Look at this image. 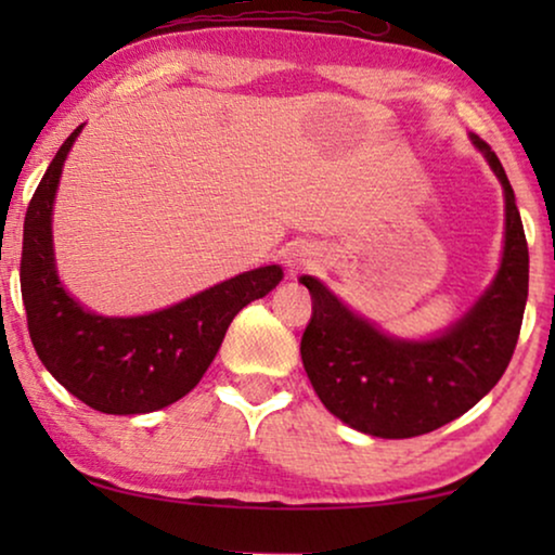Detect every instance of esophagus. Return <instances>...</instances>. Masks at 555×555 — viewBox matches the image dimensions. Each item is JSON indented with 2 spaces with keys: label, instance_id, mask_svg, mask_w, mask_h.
Segmentation results:
<instances>
[{
  "label": "esophagus",
  "instance_id": "obj_1",
  "mask_svg": "<svg viewBox=\"0 0 555 555\" xmlns=\"http://www.w3.org/2000/svg\"><path fill=\"white\" fill-rule=\"evenodd\" d=\"M308 262H310V253L306 247H295L291 249V255H287V264H291V268H302V264Z\"/></svg>",
  "mask_w": 555,
  "mask_h": 555
}]
</instances>
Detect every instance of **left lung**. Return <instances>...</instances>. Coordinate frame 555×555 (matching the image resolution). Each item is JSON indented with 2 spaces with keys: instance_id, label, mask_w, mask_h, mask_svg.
Wrapping results in <instances>:
<instances>
[{
  "instance_id": "obj_1",
  "label": "left lung",
  "mask_w": 555,
  "mask_h": 555,
  "mask_svg": "<svg viewBox=\"0 0 555 555\" xmlns=\"http://www.w3.org/2000/svg\"><path fill=\"white\" fill-rule=\"evenodd\" d=\"M505 194V247L498 275L473 308L431 338H393L340 302L321 280L302 275L313 315L300 340L318 399L348 427L406 439L469 412L505 374L528 300V242L503 164L469 133Z\"/></svg>"
}]
</instances>
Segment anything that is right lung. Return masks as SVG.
Listing matches in <instances>:
<instances>
[{
	"label": "right lung",
	"mask_w": 555,
	"mask_h": 555,
	"mask_svg": "<svg viewBox=\"0 0 555 555\" xmlns=\"http://www.w3.org/2000/svg\"><path fill=\"white\" fill-rule=\"evenodd\" d=\"M80 131L67 135L27 207L20 283L29 338L44 369L82 404L103 414H149L199 384L232 318L264 298L283 280V268L242 272L149 315L90 313L60 283L52 249L60 173Z\"/></svg>",
	"instance_id": "right-lung-1"
}]
</instances>
